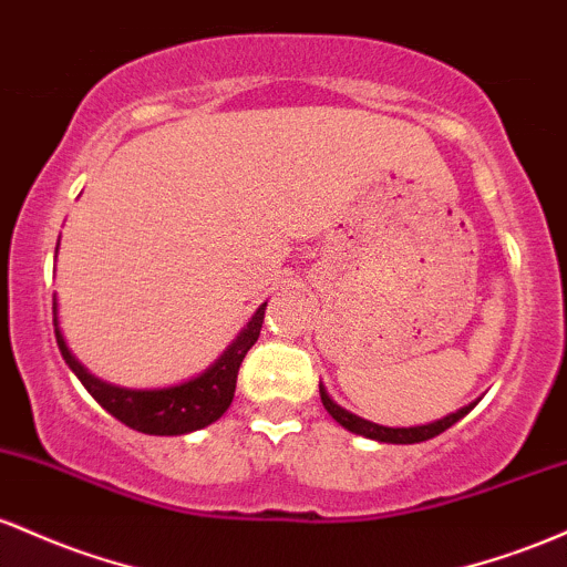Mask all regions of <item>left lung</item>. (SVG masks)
<instances>
[{
  "instance_id": "obj_1",
  "label": "left lung",
  "mask_w": 567,
  "mask_h": 567,
  "mask_svg": "<svg viewBox=\"0 0 567 567\" xmlns=\"http://www.w3.org/2000/svg\"><path fill=\"white\" fill-rule=\"evenodd\" d=\"M318 393H321L323 410H327L329 415H332L334 421L342 425V429H348L351 434L374 439V442H385V444H415V442H425V439H434V436L442 434V431H447L450 425H455L457 421H461V417H466L468 412H472L476 406V402H480V399H476V402L461 406L457 412H450V415L439 417V421H431V423H423V425H406V429H393V425H380V423L364 421V417L348 412L346 406H340L332 396H329L323 383H318Z\"/></svg>"
}]
</instances>
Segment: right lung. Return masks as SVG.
<instances>
[{
	"label": "right lung",
	"instance_id": "1",
	"mask_svg": "<svg viewBox=\"0 0 567 567\" xmlns=\"http://www.w3.org/2000/svg\"><path fill=\"white\" fill-rule=\"evenodd\" d=\"M61 244V238H59ZM59 251V249H55ZM262 302L251 321L240 329L238 337L225 348V353L214 361L212 367L203 369L195 378L184 380V383L165 385V388H123L106 383V380L95 378L85 367L74 359L69 351L66 340H63L59 327V302L53 297V323H55V342H59L63 361L69 369L80 378V383L87 388V393L104 406L110 415L117 417L133 431L152 436H182L193 434V431L206 429L214 421H219L230 406L235 396V380H238V369L244 355L257 342L259 329L265 321Z\"/></svg>",
	"mask_w": 567,
	"mask_h": 567
}]
</instances>
